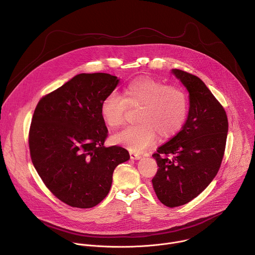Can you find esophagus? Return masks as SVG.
Returning <instances> with one entry per match:
<instances>
[{
  "instance_id": "1",
  "label": "esophagus",
  "mask_w": 255,
  "mask_h": 255,
  "mask_svg": "<svg viewBox=\"0 0 255 255\" xmlns=\"http://www.w3.org/2000/svg\"><path fill=\"white\" fill-rule=\"evenodd\" d=\"M130 158L131 159H134V160H139L141 158V156L139 154H136V153H133V152H130Z\"/></svg>"
}]
</instances>
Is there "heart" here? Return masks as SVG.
<instances>
[{
  "instance_id": "b5f03b06",
  "label": "heart",
  "mask_w": 255,
  "mask_h": 255,
  "mask_svg": "<svg viewBox=\"0 0 255 255\" xmlns=\"http://www.w3.org/2000/svg\"><path fill=\"white\" fill-rule=\"evenodd\" d=\"M140 107L137 125H131L116 133L112 140L132 152H142L151 147L159 134L161 139L175 136L187 116V97L183 90L166 86L150 77L132 80L124 88V97L109 93L101 103V116L110 128L119 127L127 108Z\"/></svg>"
}]
</instances>
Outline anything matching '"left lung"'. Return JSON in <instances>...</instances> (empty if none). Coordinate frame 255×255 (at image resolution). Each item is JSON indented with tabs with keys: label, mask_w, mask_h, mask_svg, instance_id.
I'll return each mask as SVG.
<instances>
[{
	"label": "left lung",
	"mask_w": 255,
	"mask_h": 255,
	"mask_svg": "<svg viewBox=\"0 0 255 255\" xmlns=\"http://www.w3.org/2000/svg\"><path fill=\"white\" fill-rule=\"evenodd\" d=\"M171 73L189 93L188 117L182 130L152 155L159 167L152 185L161 203L176 207L197 197L216 176L224 155L228 120L200 78L178 69Z\"/></svg>",
	"instance_id": "left-lung-1"
}]
</instances>
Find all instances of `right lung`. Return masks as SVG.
<instances>
[{"instance_id": "add662e5", "label": "right lung", "mask_w": 255, "mask_h": 255, "mask_svg": "<svg viewBox=\"0 0 255 255\" xmlns=\"http://www.w3.org/2000/svg\"><path fill=\"white\" fill-rule=\"evenodd\" d=\"M119 81L106 73L78 74L35 109L32 162L47 188L72 207L99 204L110 191L114 169L130 158L122 147L104 146L108 129L101 103Z\"/></svg>"}]
</instances>
